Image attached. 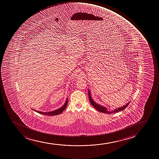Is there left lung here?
<instances>
[{
    "instance_id": "left-lung-1",
    "label": "left lung",
    "mask_w": 159,
    "mask_h": 159,
    "mask_svg": "<svg viewBox=\"0 0 159 159\" xmlns=\"http://www.w3.org/2000/svg\"><path fill=\"white\" fill-rule=\"evenodd\" d=\"M88 96H89V99L90 102L91 103V105L94 107L95 109H96L97 111H99L100 112H103V113H106V114H112V113H116V112H118L120 111H123L124 109H125L126 108L130 102H129L127 104H126L125 105L122 106V107L118 108L117 109H114V111H108L107 110V108L104 106H102L100 105H98L97 104L96 102H95L93 99L91 98V96H90V91L89 90H88Z\"/></svg>"
}]
</instances>
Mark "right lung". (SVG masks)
<instances>
[{
    "instance_id": "obj_1",
    "label": "right lung",
    "mask_w": 159,
    "mask_h": 159,
    "mask_svg": "<svg viewBox=\"0 0 159 159\" xmlns=\"http://www.w3.org/2000/svg\"><path fill=\"white\" fill-rule=\"evenodd\" d=\"M68 105V99H66V102L64 104V105H63L61 108H60L59 109H57L55 111H49V112H42V111H35L36 112H38L41 114L45 115H48V116H54V115H57L60 114L63 111L64 109H66V106Z\"/></svg>"
}]
</instances>
